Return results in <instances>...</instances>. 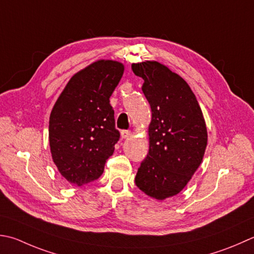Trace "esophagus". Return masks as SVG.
Instances as JSON below:
<instances>
[{
	"label": "esophagus",
	"instance_id": "esophagus-1",
	"mask_svg": "<svg viewBox=\"0 0 254 254\" xmlns=\"http://www.w3.org/2000/svg\"><path fill=\"white\" fill-rule=\"evenodd\" d=\"M130 135H131V131H128V130H122L121 131V137L122 138H127Z\"/></svg>",
	"mask_w": 254,
	"mask_h": 254
}]
</instances>
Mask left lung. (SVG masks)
<instances>
[{"label": "left lung", "instance_id": "1", "mask_svg": "<svg viewBox=\"0 0 254 254\" xmlns=\"http://www.w3.org/2000/svg\"><path fill=\"white\" fill-rule=\"evenodd\" d=\"M143 78L142 91L152 110L150 150L138 167L135 185L157 200L177 195L202 161L207 128L190 87L157 62L132 64Z\"/></svg>", "mask_w": 254, "mask_h": 254}]
</instances>
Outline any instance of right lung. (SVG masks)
I'll return each mask as SVG.
<instances>
[{
  "label": "right lung",
  "instance_id": "right-lung-1",
  "mask_svg": "<svg viewBox=\"0 0 254 254\" xmlns=\"http://www.w3.org/2000/svg\"><path fill=\"white\" fill-rule=\"evenodd\" d=\"M124 66L98 61L67 83L49 118V145L59 173L82 186L98 180L120 138L110 97Z\"/></svg>",
  "mask_w": 254,
  "mask_h": 254
}]
</instances>
